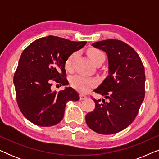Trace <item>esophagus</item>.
<instances>
[{
  "label": "esophagus",
  "mask_w": 159,
  "mask_h": 159,
  "mask_svg": "<svg viewBox=\"0 0 159 159\" xmlns=\"http://www.w3.org/2000/svg\"><path fill=\"white\" fill-rule=\"evenodd\" d=\"M80 100H84V99L87 98V96H86V95H83V94H80Z\"/></svg>",
  "instance_id": "1"
}]
</instances>
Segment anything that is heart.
<instances>
[{
    "instance_id": "1",
    "label": "heart",
    "mask_w": 159,
    "mask_h": 159,
    "mask_svg": "<svg viewBox=\"0 0 159 159\" xmlns=\"http://www.w3.org/2000/svg\"><path fill=\"white\" fill-rule=\"evenodd\" d=\"M89 58L90 60L94 63L97 60L100 58H105L104 54L103 52H101L99 50L95 48H91L88 52ZM77 53H73L67 58V59L65 62V67L68 71H71L72 69L73 62L75 61V58L77 57ZM71 84L74 88L77 89V90L80 91L82 93L86 92L88 90L89 88L95 85L96 84V80L93 78H90L86 76L83 75H75L71 78Z\"/></svg>"
}]
</instances>
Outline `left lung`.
<instances>
[{"instance_id": "8db88e82", "label": "left lung", "mask_w": 159, "mask_h": 159, "mask_svg": "<svg viewBox=\"0 0 159 159\" xmlns=\"http://www.w3.org/2000/svg\"><path fill=\"white\" fill-rule=\"evenodd\" d=\"M108 56V75L94 92L95 109L87 114L86 123L99 134H111L127 128L138 114L145 97V69L140 56L129 45L109 39L93 43Z\"/></svg>"}]
</instances>
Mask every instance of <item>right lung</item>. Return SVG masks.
<instances>
[{
  "label": "right lung",
  "mask_w": 159,
  "mask_h": 159,
  "mask_svg": "<svg viewBox=\"0 0 159 159\" xmlns=\"http://www.w3.org/2000/svg\"><path fill=\"white\" fill-rule=\"evenodd\" d=\"M86 43L49 35L34 40L24 50L14 84L19 109L32 123L40 127L55 125L62 120L66 103L80 99L71 87L58 92L51 88L53 81L69 84L65 62Z\"/></svg>",
  "instance_id": "right-lung-1"
}]
</instances>
